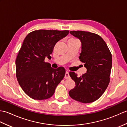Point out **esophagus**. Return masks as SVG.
<instances>
[{
	"label": "esophagus",
	"mask_w": 127,
	"mask_h": 127,
	"mask_svg": "<svg viewBox=\"0 0 127 127\" xmlns=\"http://www.w3.org/2000/svg\"><path fill=\"white\" fill-rule=\"evenodd\" d=\"M64 78L66 79H69L70 78V75L69 74V72L68 71H66L65 72V76H64Z\"/></svg>",
	"instance_id": "esophagus-1"
}]
</instances>
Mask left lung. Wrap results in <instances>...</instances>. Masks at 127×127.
I'll return each instance as SVG.
<instances>
[{"label":"left lung","instance_id":"8db88e82","mask_svg":"<svg viewBox=\"0 0 127 127\" xmlns=\"http://www.w3.org/2000/svg\"><path fill=\"white\" fill-rule=\"evenodd\" d=\"M70 33L81 42L79 59L85 63L87 72L80 77L74 72H69L76 86L69 94L72 99L82 103L92 102L102 95L109 85L111 53L106 42L98 34L80 31Z\"/></svg>","mask_w":127,"mask_h":127}]
</instances>
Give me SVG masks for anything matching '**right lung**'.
Returning a JSON list of instances; mask_svg holds the SVG:
<instances>
[{
  "instance_id": "right-lung-1",
  "label": "right lung",
  "mask_w": 127,
  "mask_h": 127,
  "mask_svg": "<svg viewBox=\"0 0 127 127\" xmlns=\"http://www.w3.org/2000/svg\"><path fill=\"white\" fill-rule=\"evenodd\" d=\"M68 34L69 31L40 29L25 37L16 59V72L19 85L31 98H50L65 76L63 67L53 69L44 61L51 58L56 43Z\"/></svg>"
}]
</instances>
